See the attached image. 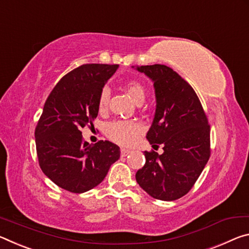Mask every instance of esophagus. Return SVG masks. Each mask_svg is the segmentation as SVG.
<instances>
[{
    "label": "esophagus",
    "mask_w": 249,
    "mask_h": 249,
    "mask_svg": "<svg viewBox=\"0 0 249 249\" xmlns=\"http://www.w3.org/2000/svg\"><path fill=\"white\" fill-rule=\"evenodd\" d=\"M120 152H121V156H122V157H125V156H128V154H129L130 152H131V151H130V150H127V149L121 148Z\"/></svg>",
    "instance_id": "1"
}]
</instances>
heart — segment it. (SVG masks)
Returning <instances> with one entry per match:
<instances>
[{"label":"heart","mask_w":249,"mask_h":249,"mask_svg":"<svg viewBox=\"0 0 249 249\" xmlns=\"http://www.w3.org/2000/svg\"><path fill=\"white\" fill-rule=\"evenodd\" d=\"M124 88L130 97L136 101L137 104L143 103L146 89L140 81L131 80L124 85ZM110 100V89L108 87H104L101 89L98 98V108L100 111H105L108 108ZM142 131V125L139 122L130 121V120H115L109 122L106 125L105 133L110 140L120 145H129L137 139L138 134Z\"/></svg>","instance_id":"1"}]
</instances>
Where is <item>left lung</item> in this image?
I'll return each mask as SVG.
<instances>
[{"label": "left lung", "mask_w": 249, "mask_h": 249, "mask_svg": "<svg viewBox=\"0 0 249 249\" xmlns=\"http://www.w3.org/2000/svg\"><path fill=\"white\" fill-rule=\"evenodd\" d=\"M153 81L157 108L146 139L163 152L144 151L145 164L136 180L152 197L174 201L184 196L211 156L210 124L196 92L165 65L137 67Z\"/></svg>", "instance_id": "left-lung-1"}]
</instances>
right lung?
Masks as SVG:
<instances>
[{"mask_svg": "<svg viewBox=\"0 0 249 249\" xmlns=\"http://www.w3.org/2000/svg\"><path fill=\"white\" fill-rule=\"evenodd\" d=\"M119 65L85 64L65 75L53 89L35 128L39 166L48 178L71 193H84L104 181L120 148L110 141L93 145L81 129L98 116V98Z\"/></svg>", "mask_w": 249, "mask_h": 249, "instance_id": "1", "label": "right lung"}]
</instances>
